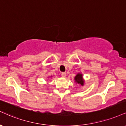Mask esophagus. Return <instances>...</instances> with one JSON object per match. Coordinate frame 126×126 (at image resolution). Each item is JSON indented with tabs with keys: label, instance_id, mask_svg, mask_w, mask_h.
Here are the masks:
<instances>
[{
	"label": "esophagus",
	"instance_id": "1",
	"mask_svg": "<svg viewBox=\"0 0 126 126\" xmlns=\"http://www.w3.org/2000/svg\"><path fill=\"white\" fill-rule=\"evenodd\" d=\"M61 76L62 77H63V78H66V73H62V74H61Z\"/></svg>",
	"mask_w": 126,
	"mask_h": 126
}]
</instances>
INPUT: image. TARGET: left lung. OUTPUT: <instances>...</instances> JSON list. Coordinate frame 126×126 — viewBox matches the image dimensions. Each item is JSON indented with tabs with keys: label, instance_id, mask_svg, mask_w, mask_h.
<instances>
[{
	"label": "left lung",
	"instance_id": "8db88e82",
	"mask_svg": "<svg viewBox=\"0 0 126 126\" xmlns=\"http://www.w3.org/2000/svg\"><path fill=\"white\" fill-rule=\"evenodd\" d=\"M75 80L76 83H78V84H79L81 86L84 85V80L83 79L82 74L81 73L77 74V75L76 76L75 78Z\"/></svg>",
	"mask_w": 126,
	"mask_h": 126
}]
</instances>
